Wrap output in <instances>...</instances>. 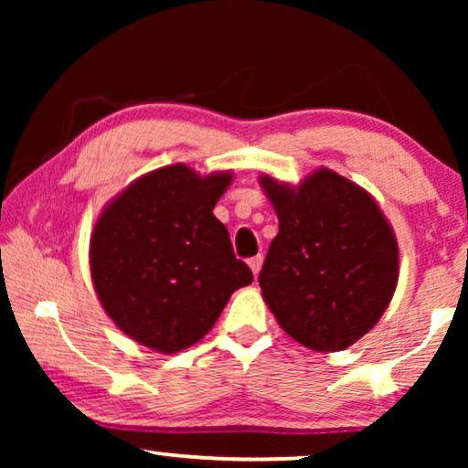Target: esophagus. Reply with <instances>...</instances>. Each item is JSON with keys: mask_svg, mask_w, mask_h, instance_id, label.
Returning <instances> with one entry per match:
<instances>
[{"mask_svg": "<svg viewBox=\"0 0 468 468\" xmlns=\"http://www.w3.org/2000/svg\"><path fill=\"white\" fill-rule=\"evenodd\" d=\"M261 264H264V258H261V255H255V258L249 260V268H251L253 277H258V274H260Z\"/></svg>", "mask_w": 468, "mask_h": 468, "instance_id": "obj_1", "label": "esophagus"}]
</instances>
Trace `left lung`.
I'll return each instance as SVG.
<instances>
[{
	"instance_id": "1",
	"label": "left lung",
	"mask_w": 468,
	"mask_h": 468,
	"mask_svg": "<svg viewBox=\"0 0 468 468\" xmlns=\"http://www.w3.org/2000/svg\"><path fill=\"white\" fill-rule=\"evenodd\" d=\"M279 217L260 287L281 328L304 347L341 351L386 313L399 283V242L375 197L317 168L293 185L261 175Z\"/></svg>"
}]
</instances>
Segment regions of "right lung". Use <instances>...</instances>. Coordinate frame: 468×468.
I'll return each instance as SVG.
<instances>
[{
  "mask_svg": "<svg viewBox=\"0 0 468 468\" xmlns=\"http://www.w3.org/2000/svg\"><path fill=\"white\" fill-rule=\"evenodd\" d=\"M232 172L200 176L164 165L101 210L89 242L91 281L106 315L144 347L176 354L208 335L239 287L253 281L213 215Z\"/></svg>",
  "mask_w": 468,
  "mask_h": 468,
  "instance_id": "obj_1",
  "label": "right lung"
}]
</instances>
